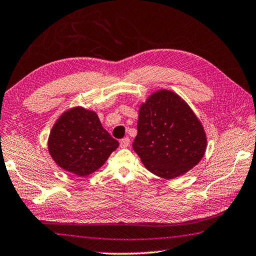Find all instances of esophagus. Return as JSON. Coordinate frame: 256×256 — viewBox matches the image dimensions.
I'll return each instance as SVG.
<instances>
[{"label":"esophagus","instance_id":"1","mask_svg":"<svg viewBox=\"0 0 256 256\" xmlns=\"http://www.w3.org/2000/svg\"><path fill=\"white\" fill-rule=\"evenodd\" d=\"M130 144V139L128 137H124L120 140V147L122 148H127Z\"/></svg>","mask_w":256,"mask_h":256}]
</instances>
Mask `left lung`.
<instances>
[{
    "label": "left lung",
    "mask_w": 256,
    "mask_h": 256,
    "mask_svg": "<svg viewBox=\"0 0 256 256\" xmlns=\"http://www.w3.org/2000/svg\"><path fill=\"white\" fill-rule=\"evenodd\" d=\"M137 129L134 150L146 168L164 179L184 174L199 164L206 152L203 126L174 92H154L140 106Z\"/></svg>",
    "instance_id": "8db88e82"
}]
</instances>
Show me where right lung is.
Returning <instances> with one entry per match:
<instances>
[{
  "instance_id": "obj_1",
  "label": "right lung",
  "mask_w": 256,
  "mask_h": 256,
  "mask_svg": "<svg viewBox=\"0 0 256 256\" xmlns=\"http://www.w3.org/2000/svg\"><path fill=\"white\" fill-rule=\"evenodd\" d=\"M118 146L102 128L97 114L82 107L62 114L48 138V151L56 164L80 176L100 168Z\"/></svg>"
}]
</instances>
